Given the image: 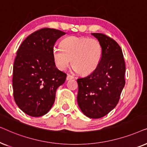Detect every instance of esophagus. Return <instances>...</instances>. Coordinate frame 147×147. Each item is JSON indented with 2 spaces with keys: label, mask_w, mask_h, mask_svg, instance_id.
<instances>
[{
  "label": "esophagus",
  "mask_w": 147,
  "mask_h": 147,
  "mask_svg": "<svg viewBox=\"0 0 147 147\" xmlns=\"http://www.w3.org/2000/svg\"><path fill=\"white\" fill-rule=\"evenodd\" d=\"M66 79H67V80H72V79H74V76H71V75H70V74H67Z\"/></svg>",
  "instance_id": "34e87169"
}]
</instances>
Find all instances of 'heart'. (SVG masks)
Wrapping results in <instances>:
<instances>
[{
    "mask_svg": "<svg viewBox=\"0 0 147 147\" xmlns=\"http://www.w3.org/2000/svg\"><path fill=\"white\" fill-rule=\"evenodd\" d=\"M102 47L94 38L69 36L61 42V48L55 47L53 57L58 69L65 70L70 63L74 69L84 75L95 71L101 61Z\"/></svg>",
    "mask_w": 147,
    "mask_h": 147,
    "instance_id": "heart-1",
    "label": "heart"
}]
</instances>
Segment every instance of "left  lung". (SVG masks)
Returning a JSON list of instances; mask_svg holds the SVG:
<instances>
[{
    "mask_svg": "<svg viewBox=\"0 0 147 147\" xmlns=\"http://www.w3.org/2000/svg\"><path fill=\"white\" fill-rule=\"evenodd\" d=\"M92 35L102 45L101 61L93 73L77 80V100L86 116L100 118L117 105L125 85L126 67L121 48L114 39L102 33Z\"/></svg>",
    "mask_w": 147,
    "mask_h": 147,
    "instance_id": "8db88e82",
    "label": "left lung"
}]
</instances>
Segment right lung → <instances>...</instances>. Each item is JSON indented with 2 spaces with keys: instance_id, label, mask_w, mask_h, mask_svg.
Instances as JSON below:
<instances>
[{
  "instance_id": "1",
  "label": "right lung",
  "mask_w": 147,
  "mask_h": 147,
  "mask_svg": "<svg viewBox=\"0 0 147 147\" xmlns=\"http://www.w3.org/2000/svg\"><path fill=\"white\" fill-rule=\"evenodd\" d=\"M65 34L44 28L24 40L17 50L13 65L15 101L28 115H45L55 102L56 90L65 81L66 74L56 67L53 57L57 40Z\"/></svg>"
}]
</instances>
